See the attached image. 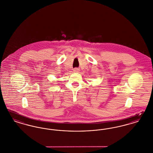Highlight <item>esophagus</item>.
I'll return each instance as SVG.
<instances>
[{"label":"esophagus","mask_w":153,"mask_h":153,"mask_svg":"<svg viewBox=\"0 0 153 153\" xmlns=\"http://www.w3.org/2000/svg\"><path fill=\"white\" fill-rule=\"evenodd\" d=\"M79 69H77V68H74V70H73V71H74V72H79Z\"/></svg>","instance_id":"1"}]
</instances>
